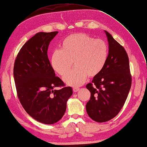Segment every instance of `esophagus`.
<instances>
[{"label":"esophagus","instance_id":"obj_1","mask_svg":"<svg viewBox=\"0 0 147 147\" xmlns=\"http://www.w3.org/2000/svg\"><path fill=\"white\" fill-rule=\"evenodd\" d=\"M79 90H80V88H78V87H74V88H73V90H74V92H78Z\"/></svg>","mask_w":147,"mask_h":147}]
</instances>
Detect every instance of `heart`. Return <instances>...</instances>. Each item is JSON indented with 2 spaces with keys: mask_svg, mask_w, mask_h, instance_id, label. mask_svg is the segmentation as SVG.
I'll list each match as a JSON object with an SVG mask.
<instances>
[{
  "mask_svg": "<svg viewBox=\"0 0 147 147\" xmlns=\"http://www.w3.org/2000/svg\"><path fill=\"white\" fill-rule=\"evenodd\" d=\"M109 49L102 39H95L84 33L73 34L62 42V50L57 49L51 57L52 67L63 76L65 83L73 87L83 84L87 76L95 77L100 72L108 58Z\"/></svg>",
  "mask_w": 147,
  "mask_h": 147,
  "instance_id": "1",
  "label": "heart"
}]
</instances>
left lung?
Listing matches in <instances>:
<instances>
[{
	"instance_id": "obj_1",
	"label": "left lung",
	"mask_w": 147,
	"mask_h": 147,
	"mask_svg": "<svg viewBox=\"0 0 147 147\" xmlns=\"http://www.w3.org/2000/svg\"><path fill=\"white\" fill-rule=\"evenodd\" d=\"M109 55L105 66L86 85L90 98L86 105L88 116L96 122H105L119 113L131 85L129 59L123 46L108 32Z\"/></svg>"
}]
</instances>
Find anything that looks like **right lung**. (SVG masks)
<instances>
[{
  "label": "right lung",
  "instance_id": "add662e5",
  "mask_svg": "<svg viewBox=\"0 0 147 147\" xmlns=\"http://www.w3.org/2000/svg\"><path fill=\"white\" fill-rule=\"evenodd\" d=\"M58 32H38L18 53L13 66V77L21 105L33 119L53 124L63 116L72 88L65 87L55 76L47 55L50 42ZM56 87H61L55 90Z\"/></svg>",
  "mask_w": 147,
  "mask_h": 147
}]
</instances>
